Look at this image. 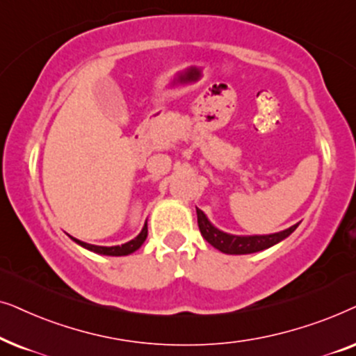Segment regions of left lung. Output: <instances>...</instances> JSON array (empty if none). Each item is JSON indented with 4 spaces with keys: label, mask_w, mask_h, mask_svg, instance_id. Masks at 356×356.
Segmentation results:
<instances>
[{
    "label": "left lung",
    "mask_w": 356,
    "mask_h": 356,
    "mask_svg": "<svg viewBox=\"0 0 356 356\" xmlns=\"http://www.w3.org/2000/svg\"><path fill=\"white\" fill-rule=\"evenodd\" d=\"M197 220H198V227H200V233L203 238H205L208 243H210L213 248L225 254H252L259 252V250L268 249L280 243L285 238H288L293 231L296 229L298 225H293L285 231H280V233L275 234H264V236H236V234H227L222 233V231L218 229L208 221L205 213L197 208Z\"/></svg>",
    "instance_id": "obj_1"
}]
</instances>
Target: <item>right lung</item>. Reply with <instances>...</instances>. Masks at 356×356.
I'll list each match as a JSON object with an SVG mask.
<instances>
[{
  "mask_svg": "<svg viewBox=\"0 0 356 356\" xmlns=\"http://www.w3.org/2000/svg\"><path fill=\"white\" fill-rule=\"evenodd\" d=\"M146 236H148V226L145 225L143 229H141V233L136 236L135 239L129 241V243L122 244V245H112V248H104V245H92V244H88V243H83V241H78L74 239V243H78L79 245H83L84 249L88 250H92V252L96 254H102V255H129L131 252H135L136 249L141 248V244L145 243Z\"/></svg>",
  "mask_w": 356,
  "mask_h": 356,
  "instance_id": "1",
  "label": "right lung"
}]
</instances>
